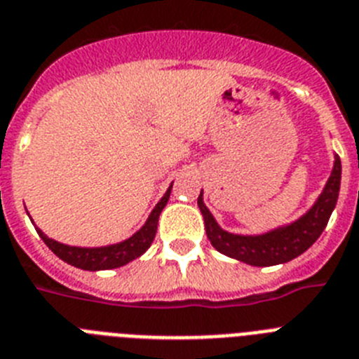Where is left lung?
<instances>
[{"instance_id":"left-lung-1","label":"left lung","mask_w":359,"mask_h":359,"mask_svg":"<svg viewBox=\"0 0 359 359\" xmlns=\"http://www.w3.org/2000/svg\"><path fill=\"white\" fill-rule=\"evenodd\" d=\"M339 184H341V161L339 156H336L330 179L314 206L299 221L268 231L264 236H236L222 230L210 210L204 206L203 191L198 195L197 204L204 217L208 239L217 252L252 266H273L296 259L318 241L338 203Z\"/></svg>"}]
</instances>
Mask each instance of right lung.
Here are the masks:
<instances>
[{
    "mask_svg": "<svg viewBox=\"0 0 359 359\" xmlns=\"http://www.w3.org/2000/svg\"><path fill=\"white\" fill-rule=\"evenodd\" d=\"M171 194L170 189L165 191L164 197L161 198V203L156 204L155 210L151 212L149 219L146 221V224L140 228V230L135 233L133 237L122 241L118 245L111 246H100V248H78V246H67L62 245L58 241L49 239L45 236L40 228H36L38 236L43 239V243L53 250L54 254L58 255L62 261L72 264V266L82 268V270H111V268H118L128 264L129 261L140 257V255L146 252L149 246H151L153 239H155L156 226H158V215L164 210V206L168 204V198Z\"/></svg>",
    "mask_w": 359,
    "mask_h": 359,
    "instance_id": "obj_1",
    "label": "right lung"
}]
</instances>
